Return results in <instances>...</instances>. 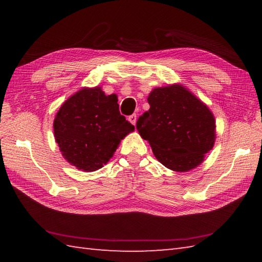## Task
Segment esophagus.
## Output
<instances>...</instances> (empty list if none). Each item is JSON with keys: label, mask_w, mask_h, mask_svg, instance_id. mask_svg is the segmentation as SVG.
I'll return each instance as SVG.
<instances>
[{"label": "esophagus", "mask_w": 262, "mask_h": 262, "mask_svg": "<svg viewBox=\"0 0 262 262\" xmlns=\"http://www.w3.org/2000/svg\"><path fill=\"white\" fill-rule=\"evenodd\" d=\"M128 120H129L130 124H133V125L135 126V124H136V120H137V116H136V114H133V115H130L129 117H128Z\"/></svg>", "instance_id": "1"}]
</instances>
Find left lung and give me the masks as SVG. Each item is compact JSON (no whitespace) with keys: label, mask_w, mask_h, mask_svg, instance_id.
I'll use <instances>...</instances> for the list:
<instances>
[{"label":"left lung","mask_w":262,"mask_h":262,"mask_svg":"<svg viewBox=\"0 0 262 262\" xmlns=\"http://www.w3.org/2000/svg\"><path fill=\"white\" fill-rule=\"evenodd\" d=\"M148 111L136 122L144 140L168 169L185 172L204 161L215 142L213 114L181 85L157 88L149 93Z\"/></svg>","instance_id":"left-lung-1"}]
</instances>
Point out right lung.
<instances>
[{
  "label": "right lung",
  "instance_id": "right-lung-1",
  "mask_svg": "<svg viewBox=\"0 0 262 262\" xmlns=\"http://www.w3.org/2000/svg\"><path fill=\"white\" fill-rule=\"evenodd\" d=\"M116 94L82 89L66 100L54 120L60 152L72 165L96 171L113 157L120 141L135 129L119 113Z\"/></svg>",
  "mask_w": 262,
  "mask_h": 262
}]
</instances>
